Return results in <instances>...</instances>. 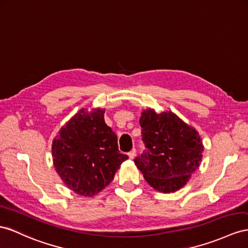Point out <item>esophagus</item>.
Returning <instances> with one entry per match:
<instances>
[{"mask_svg":"<svg viewBox=\"0 0 248 248\" xmlns=\"http://www.w3.org/2000/svg\"><path fill=\"white\" fill-rule=\"evenodd\" d=\"M135 154H136V150L135 149H133L132 151H130L129 153H128V156H129L130 159H133V158L135 157Z\"/></svg>","mask_w":248,"mask_h":248,"instance_id":"obj_1","label":"esophagus"}]
</instances>
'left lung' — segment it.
I'll return each instance as SVG.
<instances>
[{"label": "left lung", "mask_w": 248, "mask_h": 248, "mask_svg": "<svg viewBox=\"0 0 248 248\" xmlns=\"http://www.w3.org/2000/svg\"><path fill=\"white\" fill-rule=\"evenodd\" d=\"M139 124L147 152L134 160L145 181L160 193L185 186L199 168L204 147L198 131L172 111L142 110Z\"/></svg>", "instance_id": "8db88e82"}]
</instances>
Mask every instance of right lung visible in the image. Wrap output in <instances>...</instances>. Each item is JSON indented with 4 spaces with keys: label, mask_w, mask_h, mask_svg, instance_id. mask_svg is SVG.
Masks as SVG:
<instances>
[{
    "label": "right lung",
    "mask_w": 248,
    "mask_h": 248,
    "mask_svg": "<svg viewBox=\"0 0 248 248\" xmlns=\"http://www.w3.org/2000/svg\"><path fill=\"white\" fill-rule=\"evenodd\" d=\"M103 108H82L63 124L52 141V160L66 186L93 197L114 179L128 156L119 153L117 137L105 123Z\"/></svg>",
    "instance_id": "obj_1"
}]
</instances>
